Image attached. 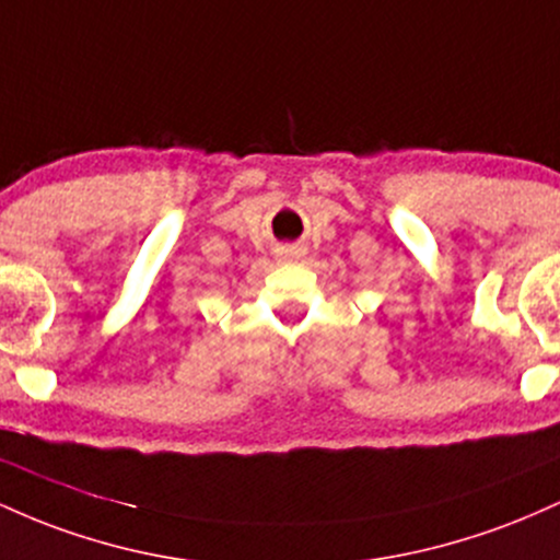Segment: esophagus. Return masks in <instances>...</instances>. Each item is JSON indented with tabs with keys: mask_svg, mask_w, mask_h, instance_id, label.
Listing matches in <instances>:
<instances>
[{
	"mask_svg": "<svg viewBox=\"0 0 560 560\" xmlns=\"http://www.w3.org/2000/svg\"><path fill=\"white\" fill-rule=\"evenodd\" d=\"M299 256H301L299 248H285V250H282V259H288V261H296Z\"/></svg>",
	"mask_w": 560,
	"mask_h": 560,
	"instance_id": "obj_1",
	"label": "esophagus"
}]
</instances>
